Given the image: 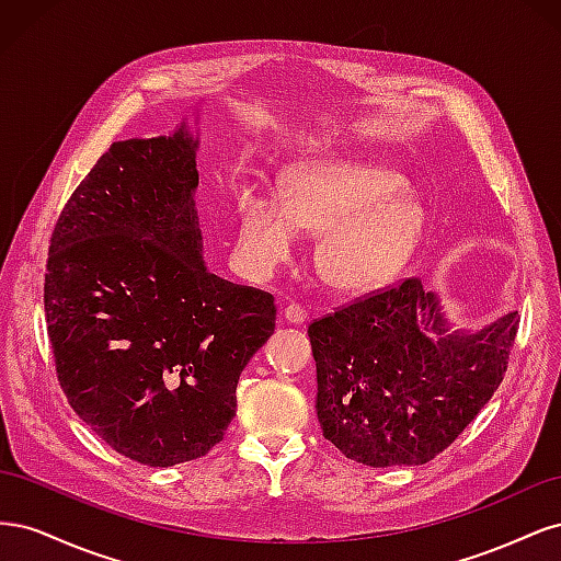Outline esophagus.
Masks as SVG:
<instances>
[{
	"instance_id": "obj_1",
	"label": "esophagus",
	"mask_w": 561,
	"mask_h": 561,
	"mask_svg": "<svg viewBox=\"0 0 561 561\" xmlns=\"http://www.w3.org/2000/svg\"><path fill=\"white\" fill-rule=\"evenodd\" d=\"M283 316H285L287 322H293V325H304V322H307V318H309V311L304 309L301 304H295V301H293V304H287Z\"/></svg>"
}]
</instances>
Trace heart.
<instances>
[{"label":"heart","instance_id":"b5f03b06","mask_svg":"<svg viewBox=\"0 0 561 561\" xmlns=\"http://www.w3.org/2000/svg\"><path fill=\"white\" fill-rule=\"evenodd\" d=\"M404 180L379 165L304 161L283 180L280 198L243 190L236 201V260L268 276L293 257L297 231L318 233L313 262L334 290L365 293L388 280L412 252L423 215Z\"/></svg>","mask_w":561,"mask_h":561}]
</instances>
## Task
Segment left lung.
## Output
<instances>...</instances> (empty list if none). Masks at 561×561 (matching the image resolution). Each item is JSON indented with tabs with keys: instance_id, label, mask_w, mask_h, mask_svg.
Segmentation results:
<instances>
[{
	"instance_id": "obj_1",
	"label": "left lung",
	"mask_w": 561,
	"mask_h": 561,
	"mask_svg": "<svg viewBox=\"0 0 561 561\" xmlns=\"http://www.w3.org/2000/svg\"><path fill=\"white\" fill-rule=\"evenodd\" d=\"M517 325L513 311L480 332L451 330L419 278L313 320L322 435L371 468L433 461L501 386Z\"/></svg>"
}]
</instances>
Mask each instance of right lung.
<instances>
[{
    "instance_id": "obj_1",
    "label": "right lung",
    "mask_w": 561,
    "mask_h": 561,
    "mask_svg": "<svg viewBox=\"0 0 561 561\" xmlns=\"http://www.w3.org/2000/svg\"><path fill=\"white\" fill-rule=\"evenodd\" d=\"M198 140L114 142L50 236L44 311L79 419L130 461L206 456L236 414L241 371L276 330L274 295L203 264Z\"/></svg>"
}]
</instances>
